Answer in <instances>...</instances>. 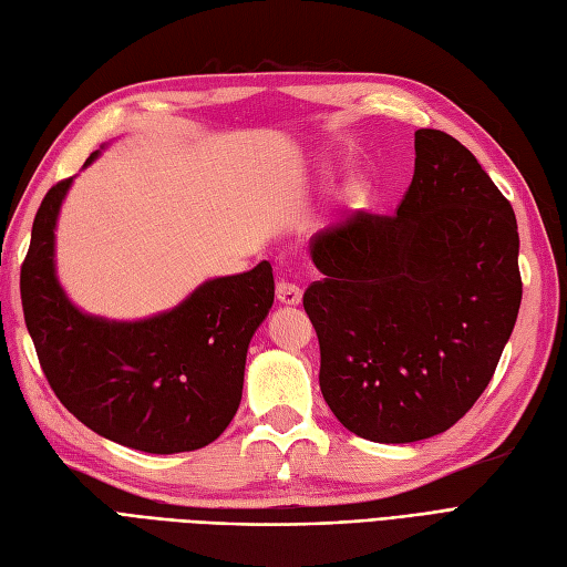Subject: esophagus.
Segmentation results:
<instances>
[{
    "label": "esophagus",
    "instance_id": "esophagus-1",
    "mask_svg": "<svg viewBox=\"0 0 567 567\" xmlns=\"http://www.w3.org/2000/svg\"><path fill=\"white\" fill-rule=\"evenodd\" d=\"M277 298L284 305H300L302 300V288L298 284H290V281H279L277 284Z\"/></svg>",
    "mask_w": 567,
    "mask_h": 567
}]
</instances>
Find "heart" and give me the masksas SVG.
<instances>
[{
    "label": "heart",
    "instance_id": "b5f03b06",
    "mask_svg": "<svg viewBox=\"0 0 567 567\" xmlns=\"http://www.w3.org/2000/svg\"><path fill=\"white\" fill-rule=\"evenodd\" d=\"M348 197H350V200H353V203L362 200V197H364L362 186H358V183H355V186H350V188H348Z\"/></svg>",
    "mask_w": 567,
    "mask_h": 567
}]
</instances>
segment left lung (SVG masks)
Segmentation results:
<instances>
[{"label":"left lung","instance_id":"left-lung-1","mask_svg":"<svg viewBox=\"0 0 567 567\" xmlns=\"http://www.w3.org/2000/svg\"><path fill=\"white\" fill-rule=\"evenodd\" d=\"M511 203L453 135L415 131V174L393 217L358 214L312 236L324 279L302 296L319 389L339 422L377 443L430 439L484 393L523 279Z\"/></svg>","mask_w":567,"mask_h":567}]
</instances>
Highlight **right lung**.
<instances>
[{"mask_svg": "<svg viewBox=\"0 0 567 567\" xmlns=\"http://www.w3.org/2000/svg\"><path fill=\"white\" fill-rule=\"evenodd\" d=\"M71 181L44 195L21 267L23 317L44 377L73 417L121 446L159 455L207 446L240 405L248 346L274 302L271 265L209 279L174 310L141 321L85 315L54 271Z\"/></svg>", "mask_w": 567, "mask_h": 567, "instance_id": "add662e5", "label": "right lung"}]
</instances>
